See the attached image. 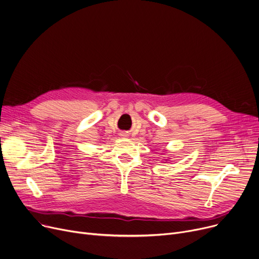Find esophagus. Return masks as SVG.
<instances>
[{
	"mask_svg": "<svg viewBox=\"0 0 259 259\" xmlns=\"http://www.w3.org/2000/svg\"><path fill=\"white\" fill-rule=\"evenodd\" d=\"M121 136H122V137H126V136H127V135H126V134H125V133H122V134H121Z\"/></svg>",
	"mask_w": 259,
	"mask_h": 259,
	"instance_id": "esophagus-1",
	"label": "esophagus"
}]
</instances>
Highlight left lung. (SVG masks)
Returning <instances> with one entry per match:
<instances>
[{
    "label": "left lung",
    "instance_id": "1",
    "mask_svg": "<svg viewBox=\"0 0 259 259\" xmlns=\"http://www.w3.org/2000/svg\"><path fill=\"white\" fill-rule=\"evenodd\" d=\"M165 161H166V162H167V161H169V160H165ZM166 162H164V163H166Z\"/></svg>",
    "mask_w": 259,
    "mask_h": 259
}]
</instances>
